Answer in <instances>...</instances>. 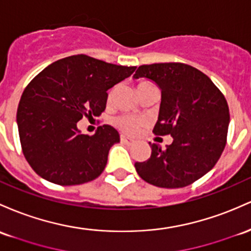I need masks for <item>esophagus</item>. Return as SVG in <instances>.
<instances>
[{"mask_svg":"<svg viewBox=\"0 0 251 251\" xmlns=\"http://www.w3.org/2000/svg\"><path fill=\"white\" fill-rule=\"evenodd\" d=\"M120 140H121V143H124V144H126V145H132L134 143L133 139L127 138V137H125V136H121Z\"/></svg>","mask_w":251,"mask_h":251,"instance_id":"1","label":"esophagus"}]
</instances>
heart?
<instances>
[{
	"instance_id": "1",
	"label": "heart",
	"mask_w": 251,
	"mask_h": 251,
	"mask_svg": "<svg viewBox=\"0 0 251 251\" xmlns=\"http://www.w3.org/2000/svg\"><path fill=\"white\" fill-rule=\"evenodd\" d=\"M145 85H151L148 82H139L137 84V89L139 88L145 87ZM112 95H109L108 99H111ZM148 120L143 117H134V115H128V114H123L119 115L114 119V125L119 128L120 131H123L124 133L127 134H136L137 132L140 130V127L147 125Z\"/></svg>"
}]
</instances>
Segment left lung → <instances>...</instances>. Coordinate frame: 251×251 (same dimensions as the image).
<instances>
[{
	"label": "left lung",
	"instance_id": "8db88e82",
	"mask_svg": "<svg viewBox=\"0 0 251 251\" xmlns=\"http://www.w3.org/2000/svg\"><path fill=\"white\" fill-rule=\"evenodd\" d=\"M134 78L147 77L161 88L156 136H173L166 149L151 144V156L136 162L148 183L181 188L199 180L216 166L226 145L230 113L226 99L198 69L183 63L140 65Z\"/></svg>",
	"mask_w": 251,
	"mask_h": 251
}]
</instances>
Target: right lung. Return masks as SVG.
<instances>
[{
	"label": "right lung",
	"mask_w": 251,
	"mask_h": 251,
	"mask_svg": "<svg viewBox=\"0 0 251 251\" xmlns=\"http://www.w3.org/2000/svg\"><path fill=\"white\" fill-rule=\"evenodd\" d=\"M134 70L76 54L50 64L27 84L16 121L24 156L38 175L60 186L87 183L101 175L119 133L102 125L93 136L81 134L77 123L99 117L106 108L107 90Z\"/></svg>",
	"instance_id": "add662e5"
}]
</instances>
